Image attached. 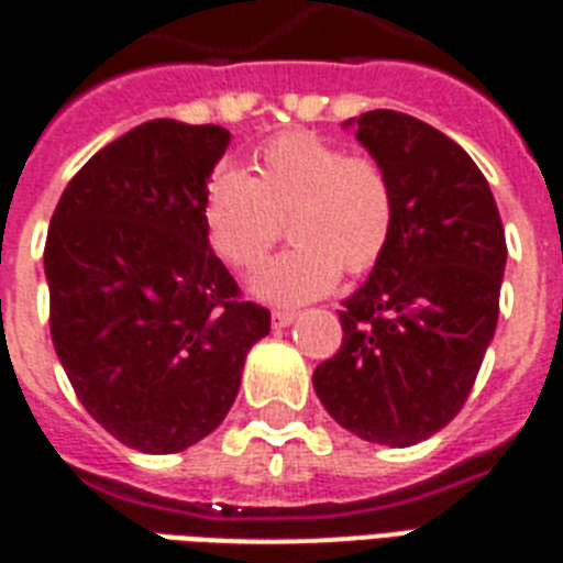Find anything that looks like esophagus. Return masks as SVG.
Returning a JSON list of instances; mask_svg holds the SVG:
<instances>
[{"instance_id": "34e87169", "label": "esophagus", "mask_w": 563, "mask_h": 563, "mask_svg": "<svg viewBox=\"0 0 563 563\" xmlns=\"http://www.w3.org/2000/svg\"><path fill=\"white\" fill-rule=\"evenodd\" d=\"M272 318H274V327H289V324H295L298 309H277Z\"/></svg>"}]
</instances>
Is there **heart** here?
Listing matches in <instances>:
<instances>
[{
	"mask_svg": "<svg viewBox=\"0 0 563 563\" xmlns=\"http://www.w3.org/2000/svg\"><path fill=\"white\" fill-rule=\"evenodd\" d=\"M289 224L295 245L265 263L251 291L268 303H303L333 289L342 272L360 274L383 256L394 230V192L385 169L307 131L274 136L254 157V175L212 172L203 228L212 251L236 272L263 263Z\"/></svg>",
	"mask_w": 563,
	"mask_h": 563,
	"instance_id": "1",
	"label": "heart"
}]
</instances>
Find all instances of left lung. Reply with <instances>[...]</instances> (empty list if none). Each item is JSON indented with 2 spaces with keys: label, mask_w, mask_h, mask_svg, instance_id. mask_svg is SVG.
I'll return each mask as SVG.
<instances>
[{
  "label": "left lung",
  "mask_w": 563,
  "mask_h": 563,
  "mask_svg": "<svg viewBox=\"0 0 563 563\" xmlns=\"http://www.w3.org/2000/svg\"><path fill=\"white\" fill-rule=\"evenodd\" d=\"M394 192V230L339 309L344 339L312 374L330 418L362 441L411 446L462 411L499 318L506 230L471 154L427 122L347 119Z\"/></svg>",
  "instance_id": "1"
}]
</instances>
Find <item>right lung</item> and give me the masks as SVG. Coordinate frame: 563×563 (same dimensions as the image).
Masks as SVG:
<instances>
[{
  "instance_id": "1",
  "label": "right lung",
  "mask_w": 563,
  "mask_h": 563,
  "mask_svg": "<svg viewBox=\"0 0 563 563\" xmlns=\"http://www.w3.org/2000/svg\"><path fill=\"white\" fill-rule=\"evenodd\" d=\"M230 134L152 119L84 163L46 236L52 342L78 400L140 453L219 427L272 312L212 254L203 192Z\"/></svg>"
}]
</instances>
